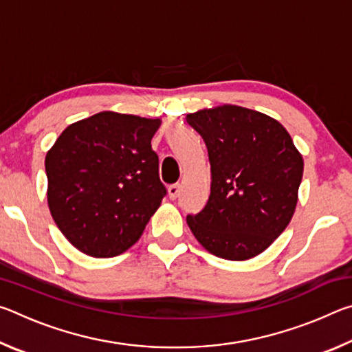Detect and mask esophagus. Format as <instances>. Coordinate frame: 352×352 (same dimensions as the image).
<instances>
[{
    "mask_svg": "<svg viewBox=\"0 0 352 352\" xmlns=\"http://www.w3.org/2000/svg\"><path fill=\"white\" fill-rule=\"evenodd\" d=\"M168 192H169V199L175 200L178 197V194H180V184L178 183L170 184V186L168 188Z\"/></svg>",
    "mask_w": 352,
    "mask_h": 352,
    "instance_id": "34e87169",
    "label": "esophagus"
}]
</instances>
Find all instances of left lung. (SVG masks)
I'll list each match as a JSON object with an SVG mask.
<instances>
[{"instance_id": "left-lung-1", "label": "left lung", "mask_w": 352, "mask_h": 352, "mask_svg": "<svg viewBox=\"0 0 352 352\" xmlns=\"http://www.w3.org/2000/svg\"><path fill=\"white\" fill-rule=\"evenodd\" d=\"M186 121L204 138L211 164L210 199L186 217L189 228L217 258H254L294 216L301 153L276 119L243 107L199 110Z\"/></svg>"}]
</instances>
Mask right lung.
<instances>
[{
    "mask_svg": "<svg viewBox=\"0 0 352 352\" xmlns=\"http://www.w3.org/2000/svg\"><path fill=\"white\" fill-rule=\"evenodd\" d=\"M162 119L100 111L71 124L45 158L47 205L63 236L93 258L126 252L166 195L151 141Z\"/></svg>",
    "mask_w": 352,
    "mask_h": 352,
    "instance_id": "add662e5",
    "label": "right lung"
}]
</instances>
